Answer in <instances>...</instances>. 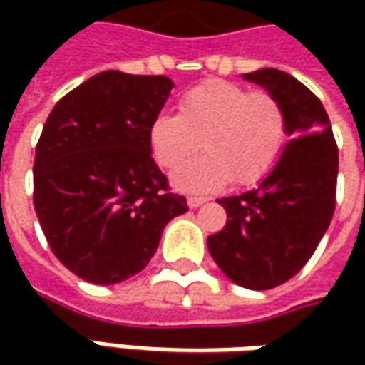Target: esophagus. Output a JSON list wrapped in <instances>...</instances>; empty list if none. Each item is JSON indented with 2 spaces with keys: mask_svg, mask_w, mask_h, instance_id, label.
Listing matches in <instances>:
<instances>
[{
  "mask_svg": "<svg viewBox=\"0 0 365 365\" xmlns=\"http://www.w3.org/2000/svg\"><path fill=\"white\" fill-rule=\"evenodd\" d=\"M203 203H207V199H205V197H189L190 209H197V207H201Z\"/></svg>",
  "mask_w": 365,
  "mask_h": 365,
  "instance_id": "34e87169",
  "label": "esophagus"
}]
</instances>
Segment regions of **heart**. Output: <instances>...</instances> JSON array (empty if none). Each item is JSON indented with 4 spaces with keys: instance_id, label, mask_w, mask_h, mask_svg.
Segmentation results:
<instances>
[{
    "instance_id": "b5f03b06",
    "label": "heart",
    "mask_w": 365,
    "mask_h": 365,
    "mask_svg": "<svg viewBox=\"0 0 365 365\" xmlns=\"http://www.w3.org/2000/svg\"><path fill=\"white\" fill-rule=\"evenodd\" d=\"M287 140V111L272 93L221 78L189 89L178 101V115L162 113L150 125L154 160L170 173L203 144L207 156L175 176L187 192H209L230 180L256 185L276 168Z\"/></svg>"
}]
</instances>
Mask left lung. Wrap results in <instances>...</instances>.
I'll return each instance as SVG.
<instances>
[{
	"mask_svg": "<svg viewBox=\"0 0 365 365\" xmlns=\"http://www.w3.org/2000/svg\"><path fill=\"white\" fill-rule=\"evenodd\" d=\"M244 78L282 103L292 140L256 189L217 199L227 223L207 237V245L235 284L270 290L301 270L327 232L335 211L339 152L325 107L301 81L278 68H259Z\"/></svg>",
	"mask_w": 365,
	"mask_h": 365,
	"instance_id": "obj_1",
	"label": "left lung"
}]
</instances>
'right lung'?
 Masks as SVG:
<instances>
[{"instance_id":"add662e5","label":"right lung","mask_w":365,"mask_h":365,"mask_svg":"<svg viewBox=\"0 0 365 365\" xmlns=\"http://www.w3.org/2000/svg\"><path fill=\"white\" fill-rule=\"evenodd\" d=\"M173 87L162 75L106 71L66 93L42 128L36 215L52 254L87 282L118 284L144 270L166 223L189 211L150 148Z\"/></svg>"}]
</instances>
